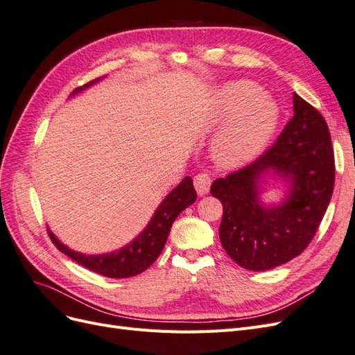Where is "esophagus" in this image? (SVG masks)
Listing matches in <instances>:
<instances>
[{
  "label": "esophagus",
  "instance_id": "1",
  "mask_svg": "<svg viewBox=\"0 0 355 355\" xmlns=\"http://www.w3.org/2000/svg\"><path fill=\"white\" fill-rule=\"evenodd\" d=\"M210 185H211V179L207 173H198L194 178V187H196V191L200 197L207 194L210 189Z\"/></svg>",
  "mask_w": 355,
  "mask_h": 355
}]
</instances>
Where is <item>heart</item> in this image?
I'll return each mask as SVG.
<instances>
[{"label": "heart", "mask_w": 355, "mask_h": 355, "mask_svg": "<svg viewBox=\"0 0 355 355\" xmlns=\"http://www.w3.org/2000/svg\"><path fill=\"white\" fill-rule=\"evenodd\" d=\"M211 121L223 123L211 141L213 158L220 166L239 167L249 163L270 141L278 124V108L256 84L232 81L214 94Z\"/></svg>", "instance_id": "heart-1"}]
</instances>
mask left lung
I'll use <instances>...</instances> for the list:
<instances>
[{"mask_svg": "<svg viewBox=\"0 0 355 355\" xmlns=\"http://www.w3.org/2000/svg\"><path fill=\"white\" fill-rule=\"evenodd\" d=\"M293 118L275 144L252 164L211 184L223 206L222 247L249 271H266L302 253L314 239L335 187V157L327 123L314 106L293 93ZM268 173L288 184L285 200L260 201Z\"/></svg>", "mask_w": 355, "mask_h": 355, "instance_id": "obj_1", "label": "left lung"}]
</instances>
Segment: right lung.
I'll list each match as a JSON object with an SVG mask.
<instances>
[{
    "mask_svg": "<svg viewBox=\"0 0 355 355\" xmlns=\"http://www.w3.org/2000/svg\"><path fill=\"white\" fill-rule=\"evenodd\" d=\"M101 78H96L89 84L83 85V87L75 89L71 96L90 87V85L98 83ZM196 200L197 192L194 189V184H192V179L187 176L157 207L146 228L132 243L111 253L84 254L80 252H73L65 244H62L50 230L49 235L62 253H65L72 261L93 272L111 278L133 277L148 270L157 261V257L164 249L170 228L175 219L179 216L182 210H185Z\"/></svg>",
    "mask_w": 355,
    "mask_h": 355,
    "instance_id": "obj_1",
    "label": "right lung"
}]
</instances>
